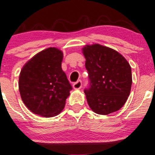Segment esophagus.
<instances>
[{
    "mask_svg": "<svg viewBox=\"0 0 155 155\" xmlns=\"http://www.w3.org/2000/svg\"><path fill=\"white\" fill-rule=\"evenodd\" d=\"M81 87H82V81L81 80L76 81V83H73V88L75 90H79Z\"/></svg>",
    "mask_w": 155,
    "mask_h": 155,
    "instance_id": "1",
    "label": "esophagus"
}]
</instances>
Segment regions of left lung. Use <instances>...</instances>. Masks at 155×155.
<instances>
[{"instance_id": "1", "label": "left lung", "mask_w": 155, "mask_h": 155, "mask_svg": "<svg viewBox=\"0 0 155 155\" xmlns=\"http://www.w3.org/2000/svg\"><path fill=\"white\" fill-rule=\"evenodd\" d=\"M83 53L90 80L84 93L90 107L102 115L119 110L131 89L130 64L119 52L99 44L86 45Z\"/></svg>"}]
</instances>
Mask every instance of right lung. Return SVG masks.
Returning a JSON list of instances; mask_svg holds the SVG:
<instances>
[{
    "mask_svg": "<svg viewBox=\"0 0 155 155\" xmlns=\"http://www.w3.org/2000/svg\"><path fill=\"white\" fill-rule=\"evenodd\" d=\"M62 58L58 48H46L31 58L21 71V97L35 114L51 117L65 107L72 87L62 69Z\"/></svg>",
    "mask_w": 155,
    "mask_h": 155,
    "instance_id": "add662e5",
    "label": "right lung"
}]
</instances>
